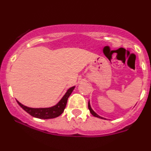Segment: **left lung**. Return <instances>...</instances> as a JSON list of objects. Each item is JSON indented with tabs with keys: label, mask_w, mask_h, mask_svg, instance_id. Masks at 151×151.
<instances>
[{
	"label": "left lung",
	"mask_w": 151,
	"mask_h": 151,
	"mask_svg": "<svg viewBox=\"0 0 151 151\" xmlns=\"http://www.w3.org/2000/svg\"><path fill=\"white\" fill-rule=\"evenodd\" d=\"M88 108H89V111H90V112H91V114H92V115L93 116H95V117H97V118H99V119H106L105 118H103V117L100 116H99L98 114H96V112H95L94 111H93L92 109H91V105H90V103H89H89H88Z\"/></svg>",
	"instance_id": "1"
}]
</instances>
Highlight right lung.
Returning <instances> with one entry per match:
<instances>
[{"label":"right lung","instance_id":"1","mask_svg":"<svg viewBox=\"0 0 151 151\" xmlns=\"http://www.w3.org/2000/svg\"><path fill=\"white\" fill-rule=\"evenodd\" d=\"M74 88H75V86L70 87L56 105L51 107H48V108H31V107L24 106L18 101H17V102L23 110H25L27 113H28L32 116L40 119H54V118L59 116L63 113L66 105H67V99L73 91Z\"/></svg>","mask_w":151,"mask_h":151}]
</instances>
